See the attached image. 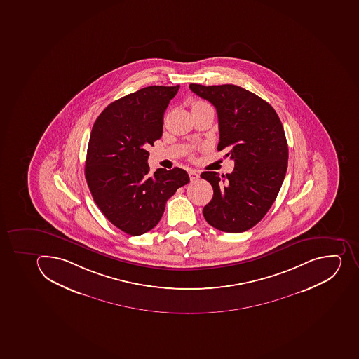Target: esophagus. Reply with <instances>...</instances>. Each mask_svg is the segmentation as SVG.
Returning a JSON list of instances; mask_svg holds the SVG:
<instances>
[{"instance_id":"1","label":"esophagus","mask_w":359,"mask_h":359,"mask_svg":"<svg viewBox=\"0 0 359 359\" xmlns=\"http://www.w3.org/2000/svg\"><path fill=\"white\" fill-rule=\"evenodd\" d=\"M189 176H190L191 181H196L199 178V174L196 170H189Z\"/></svg>"}]
</instances>
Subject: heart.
I'll list each match as a JSON object with an SVG mask.
<instances>
[{
    "mask_svg": "<svg viewBox=\"0 0 359 359\" xmlns=\"http://www.w3.org/2000/svg\"><path fill=\"white\" fill-rule=\"evenodd\" d=\"M203 102H196V103H194V105H192V107H198V105H203Z\"/></svg>",
    "mask_w": 359,
    "mask_h": 359,
    "instance_id": "1",
    "label": "heart"
}]
</instances>
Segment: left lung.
Returning a JSON list of instances; mask_svg holds the SVG:
<instances>
[{"label": "left lung", "instance_id": "1", "mask_svg": "<svg viewBox=\"0 0 359 359\" xmlns=\"http://www.w3.org/2000/svg\"><path fill=\"white\" fill-rule=\"evenodd\" d=\"M190 89L215 107L217 150L234 160L231 174L200 175L214 190L203 217L229 233L250 230L271 208L286 175L288 147L280 118L270 104L234 84L191 83Z\"/></svg>", "mask_w": 359, "mask_h": 359}]
</instances>
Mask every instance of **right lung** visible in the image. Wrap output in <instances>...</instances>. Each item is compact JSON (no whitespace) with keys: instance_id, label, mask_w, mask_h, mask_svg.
<instances>
[{"instance_id":"add662e5","label":"right lung","mask_w":359,"mask_h":359,"mask_svg":"<svg viewBox=\"0 0 359 359\" xmlns=\"http://www.w3.org/2000/svg\"><path fill=\"white\" fill-rule=\"evenodd\" d=\"M180 86H150L109 104L96 118L84 175L100 212L130 236L152 230L165 203L190 182L184 169L150 174L147 147L163 136V113Z\"/></svg>"}]
</instances>
